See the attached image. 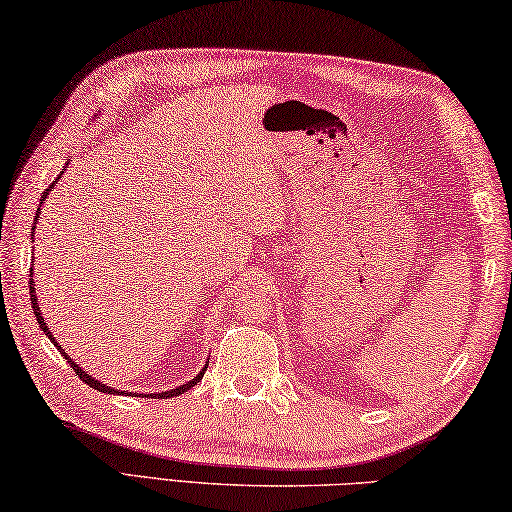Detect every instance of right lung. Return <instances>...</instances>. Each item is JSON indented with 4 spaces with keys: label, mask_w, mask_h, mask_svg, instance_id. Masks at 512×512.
Returning <instances> with one entry per match:
<instances>
[{
    "label": "right lung",
    "mask_w": 512,
    "mask_h": 512,
    "mask_svg": "<svg viewBox=\"0 0 512 512\" xmlns=\"http://www.w3.org/2000/svg\"><path fill=\"white\" fill-rule=\"evenodd\" d=\"M58 177H61V174H58ZM56 183V181H54ZM54 183H52V186H49L45 192H43V199H40V204H43V201L47 199V195H49V190H52L54 188ZM40 213H43V208H38V211H36V217H33V226H31V233H33V229H36V224H38V215ZM31 274H33V267H31ZM33 283H36V281H33V279H29V292H31V308H33V315H36V322L40 324V329H43V333L47 335V338L49 340H52L54 342V345L58 347V342L54 340V335H52V331H49L47 329V324H45V317H43V313H40V306H38V297H36V288H33ZM58 349H61V347H58ZM61 354L65 356V360H67V363H70V367H72V370H74V374H77L79 376V379L81 381H86L88 385H90V388H95V390H99V392H111V395H129V392L127 390H124V392H120V390H115V388H111V385H106V383H102V381H97V379H92V376L88 374V372H83L81 370V367L77 365V363H74V360L70 358V356H67L65 354V349H61ZM204 372H206V367H204V370H201L197 376H195V379H192V381H188V383H183V385H179V388H174V390H167V392H158V395H147V397H158V399H170V397H177V395H183V392H188L190 388H192V385H197L199 381H201V376H204Z\"/></svg>",
    "instance_id": "obj_1"
}]
</instances>
